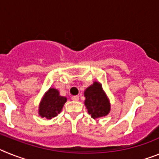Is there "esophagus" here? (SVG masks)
Segmentation results:
<instances>
[{"instance_id": "34e87169", "label": "esophagus", "mask_w": 159, "mask_h": 159, "mask_svg": "<svg viewBox=\"0 0 159 159\" xmlns=\"http://www.w3.org/2000/svg\"><path fill=\"white\" fill-rule=\"evenodd\" d=\"M71 99L73 101H78L79 100V96L78 95H74V96L71 97Z\"/></svg>"}]
</instances>
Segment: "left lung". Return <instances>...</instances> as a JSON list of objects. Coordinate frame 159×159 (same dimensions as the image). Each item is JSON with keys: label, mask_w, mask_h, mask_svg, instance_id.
Listing matches in <instances>:
<instances>
[{"label": "left lung", "mask_w": 159, "mask_h": 159, "mask_svg": "<svg viewBox=\"0 0 159 159\" xmlns=\"http://www.w3.org/2000/svg\"><path fill=\"white\" fill-rule=\"evenodd\" d=\"M85 105L92 118L97 119L110 111V102L99 83L95 82L84 92Z\"/></svg>", "instance_id": "left-lung-1"}]
</instances>
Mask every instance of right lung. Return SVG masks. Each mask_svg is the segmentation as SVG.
Masks as SVG:
<instances>
[{
	"label": "right lung",
	"instance_id": "add662e5",
	"mask_svg": "<svg viewBox=\"0 0 159 159\" xmlns=\"http://www.w3.org/2000/svg\"><path fill=\"white\" fill-rule=\"evenodd\" d=\"M67 101L66 97L60 96L57 89L50 88L43 96L39 107V115L42 118L51 119L61 111Z\"/></svg>",
	"mask_w": 159,
	"mask_h": 159
}]
</instances>
